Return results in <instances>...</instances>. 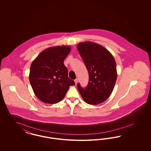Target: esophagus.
<instances>
[{"label":"esophagus","mask_w":151,"mask_h":151,"mask_svg":"<svg viewBox=\"0 0 151 151\" xmlns=\"http://www.w3.org/2000/svg\"><path fill=\"white\" fill-rule=\"evenodd\" d=\"M74 81H75V85H76L78 84V79H76Z\"/></svg>","instance_id":"obj_1"}]
</instances>
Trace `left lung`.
I'll list each match as a JSON object with an SVG mask.
<instances>
[{"mask_svg":"<svg viewBox=\"0 0 151 151\" xmlns=\"http://www.w3.org/2000/svg\"><path fill=\"white\" fill-rule=\"evenodd\" d=\"M77 49L89 73V83L85 89L78 84L84 101L90 105L106 100L112 93L117 78L115 59L109 51L93 42H80Z\"/></svg>","mask_w":151,"mask_h":151,"instance_id":"obj_1","label":"left lung"}]
</instances>
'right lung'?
<instances>
[{
	"label": "right lung",
	"mask_w": 151,
	"mask_h": 151,
	"mask_svg": "<svg viewBox=\"0 0 151 151\" xmlns=\"http://www.w3.org/2000/svg\"><path fill=\"white\" fill-rule=\"evenodd\" d=\"M68 46L51 47L42 51L32 62L29 81L37 97L46 104L62 100L73 80L68 77L64 60L71 51Z\"/></svg>",
	"instance_id": "add662e5"
}]
</instances>
